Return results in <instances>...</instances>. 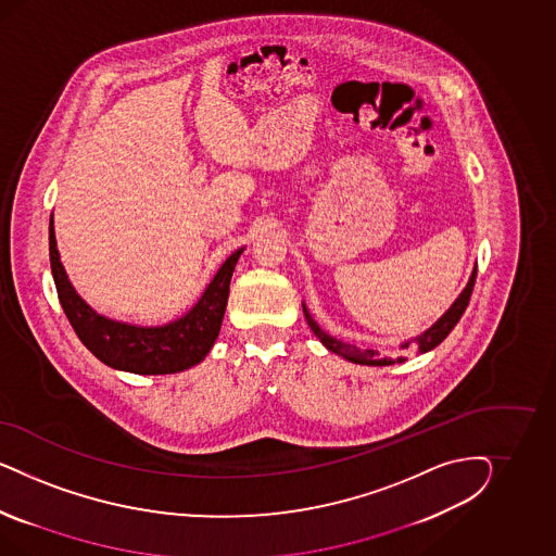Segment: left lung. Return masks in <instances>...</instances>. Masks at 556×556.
Segmentation results:
<instances>
[{"mask_svg": "<svg viewBox=\"0 0 556 556\" xmlns=\"http://www.w3.org/2000/svg\"><path fill=\"white\" fill-rule=\"evenodd\" d=\"M475 277H477V267L472 269L469 283L463 289V293L456 298L455 303L448 307V312H446L437 324H432L424 334L414 338V344H416V349H418L420 353H428V351L437 349L438 344L453 332L456 321L460 320V316L465 314V309H467V305H469V300H471ZM303 314H305L307 326L312 328V332H314L316 337L320 338L321 344H324L328 351L340 354L342 358H346V361H351V363H356V365H369V367H386V365H395V363H404L405 361L404 356H397V358L383 356V358H381L377 351L358 349V346H354V344H349V342H342V340H338V338L330 337L328 332L321 330L320 326H318V321L312 318V314L307 312L305 303H303ZM409 342H412V340H409ZM409 342H404L402 349H407Z\"/></svg>", "mask_w": 556, "mask_h": 556, "instance_id": "1", "label": "left lung"}]
</instances>
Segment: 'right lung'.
I'll return each instance as SVG.
<instances>
[{"label": "right lung", "instance_id": "1", "mask_svg": "<svg viewBox=\"0 0 556 556\" xmlns=\"http://www.w3.org/2000/svg\"><path fill=\"white\" fill-rule=\"evenodd\" d=\"M49 251L59 302L85 346L112 369L128 370L136 375H168L202 363L205 354L214 346L228 303L230 279L238 256L244 249H238L226 258L210 286L205 287L200 302L186 316L168 321L165 326H135L110 320L89 307L68 281L56 251L52 218L49 226Z\"/></svg>", "mask_w": 556, "mask_h": 556}]
</instances>
